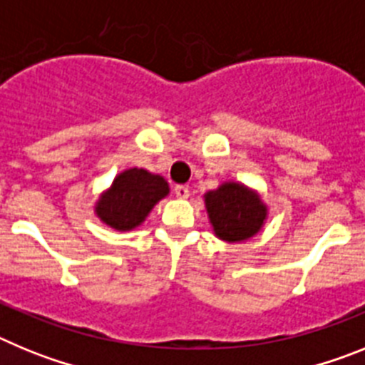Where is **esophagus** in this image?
I'll use <instances>...</instances> for the list:
<instances>
[{
	"label": "esophagus",
	"mask_w": 365,
	"mask_h": 365,
	"mask_svg": "<svg viewBox=\"0 0 365 365\" xmlns=\"http://www.w3.org/2000/svg\"><path fill=\"white\" fill-rule=\"evenodd\" d=\"M173 192H175V195L179 199H186L190 195V190H188V186H185V185H177L175 188H173Z\"/></svg>",
	"instance_id": "obj_1"
}]
</instances>
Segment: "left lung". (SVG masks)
Masks as SVG:
<instances>
[{"mask_svg": "<svg viewBox=\"0 0 365 365\" xmlns=\"http://www.w3.org/2000/svg\"><path fill=\"white\" fill-rule=\"evenodd\" d=\"M206 210L217 237L234 243L257 234L267 210L256 193L237 182H227L205 195Z\"/></svg>", "mask_w": 365, "mask_h": 365, "instance_id": "obj_1", "label": "left lung"}]
</instances>
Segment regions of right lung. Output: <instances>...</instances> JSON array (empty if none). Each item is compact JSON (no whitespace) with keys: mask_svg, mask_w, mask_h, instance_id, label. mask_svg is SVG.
Listing matches in <instances>:
<instances>
[{"mask_svg":"<svg viewBox=\"0 0 365 365\" xmlns=\"http://www.w3.org/2000/svg\"><path fill=\"white\" fill-rule=\"evenodd\" d=\"M168 192L170 188L163 177L131 168L113 180L111 190L98 201L96 214L115 230H131L146 219Z\"/></svg>","mask_w":365,"mask_h":365,"instance_id":"add662e5","label":"right lung"}]
</instances>
